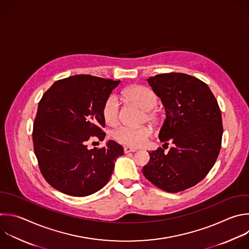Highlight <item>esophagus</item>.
<instances>
[{
	"mask_svg": "<svg viewBox=\"0 0 249 249\" xmlns=\"http://www.w3.org/2000/svg\"><path fill=\"white\" fill-rule=\"evenodd\" d=\"M137 151L136 148H133L131 146H124V152L125 153H129V152H135Z\"/></svg>",
	"mask_w": 249,
	"mask_h": 249,
	"instance_id": "obj_1",
	"label": "esophagus"
}]
</instances>
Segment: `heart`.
Here are the masks:
<instances>
[{
  "label": "heart",
  "mask_w": 249,
  "mask_h": 249,
  "mask_svg": "<svg viewBox=\"0 0 249 249\" xmlns=\"http://www.w3.org/2000/svg\"><path fill=\"white\" fill-rule=\"evenodd\" d=\"M124 100L131 104H135L142 109L146 111V117L150 120L156 118V113L153 108L157 105L158 98L156 94L145 86L134 85L126 88L122 92ZM102 114L105 122L108 126H115L119 121V104L114 96L107 99L103 106ZM151 136V130L148 127H128L123 126L115 130L112 137L120 143L140 147L145 143L147 139Z\"/></svg>",
  "instance_id": "b5f03b06"
}]
</instances>
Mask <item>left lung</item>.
<instances>
[{
    "mask_svg": "<svg viewBox=\"0 0 249 249\" xmlns=\"http://www.w3.org/2000/svg\"><path fill=\"white\" fill-rule=\"evenodd\" d=\"M147 82L166 112L159 140L174 145L168 152L161 147L149 152L142 173L165 192H182L203 180L215 164L223 135L221 110L209 87L194 76L164 73Z\"/></svg>",
    "mask_w": 249,
    "mask_h": 249,
    "instance_id": "1",
    "label": "left lung"
}]
</instances>
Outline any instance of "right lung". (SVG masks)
I'll list each match as a JSON object with an SVG mask.
<instances>
[{
  "label": "right lung",
  "instance_id": "obj_1",
  "mask_svg": "<svg viewBox=\"0 0 249 249\" xmlns=\"http://www.w3.org/2000/svg\"><path fill=\"white\" fill-rule=\"evenodd\" d=\"M120 81L75 75L55 81L43 95L33 125L34 152L46 181L72 196H87L109 181L123 147L114 141L89 149L97 136L103 141L102 109Z\"/></svg>",
  "mask_w": 249,
  "mask_h": 249
}]
</instances>
